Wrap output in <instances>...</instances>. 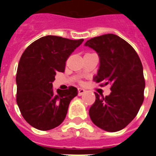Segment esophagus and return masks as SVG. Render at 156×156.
<instances>
[{"label": "esophagus", "mask_w": 156, "mask_h": 156, "mask_svg": "<svg viewBox=\"0 0 156 156\" xmlns=\"http://www.w3.org/2000/svg\"><path fill=\"white\" fill-rule=\"evenodd\" d=\"M78 95H83L84 93L86 92V90L83 88H78Z\"/></svg>", "instance_id": "1"}]
</instances>
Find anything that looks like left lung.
Listing matches in <instances>:
<instances>
[{"mask_svg": "<svg viewBox=\"0 0 156 156\" xmlns=\"http://www.w3.org/2000/svg\"><path fill=\"white\" fill-rule=\"evenodd\" d=\"M100 57V69L94 81L100 86L111 85V93L104 97L95 92V101L89 115L95 126L108 132L127 126L137 116L144 100L145 79L138 53L126 40L107 34L87 40Z\"/></svg>", "mask_w": 156, "mask_h": 156, "instance_id": "8db88e82", "label": "left lung"}]
</instances>
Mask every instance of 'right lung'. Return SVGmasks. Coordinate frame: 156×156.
Listing matches in <instances>:
<instances>
[{"label": "right lung", "instance_id": "right-lung-1", "mask_svg": "<svg viewBox=\"0 0 156 156\" xmlns=\"http://www.w3.org/2000/svg\"><path fill=\"white\" fill-rule=\"evenodd\" d=\"M83 42V39L69 40L47 35L28 46L18 63L17 104L26 121L40 130H49L65 120L72 99L78 89H57L52 83L57 72H64L66 61Z\"/></svg>", "mask_w": 156, "mask_h": 156}]
</instances>
